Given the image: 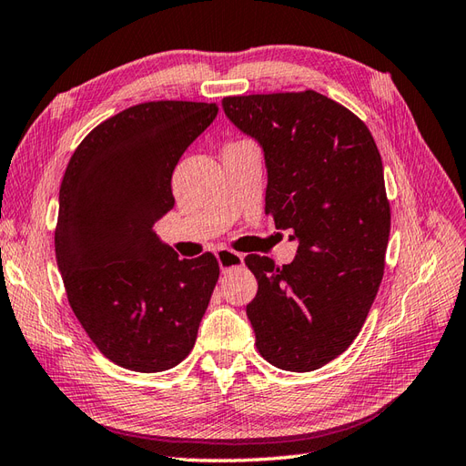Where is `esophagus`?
<instances>
[{"label": "esophagus", "instance_id": "34e87169", "mask_svg": "<svg viewBox=\"0 0 466 466\" xmlns=\"http://www.w3.org/2000/svg\"><path fill=\"white\" fill-rule=\"evenodd\" d=\"M217 259H218L220 269H222L224 273L244 266V256L234 252V249H230V248H220V249H217Z\"/></svg>", "mask_w": 466, "mask_h": 466}]
</instances>
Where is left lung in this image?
<instances>
[{
    "instance_id": "8db88e82",
    "label": "left lung",
    "mask_w": 466,
    "mask_h": 466,
    "mask_svg": "<svg viewBox=\"0 0 466 466\" xmlns=\"http://www.w3.org/2000/svg\"><path fill=\"white\" fill-rule=\"evenodd\" d=\"M268 167L266 214L291 230L288 266L249 254L258 295L246 307L269 364L311 372L360 332L384 276L390 202L384 167L360 117L315 90L222 100Z\"/></svg>"
}]
</instances>
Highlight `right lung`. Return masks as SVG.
I'll return each instance as SVG.
<instances>
[{
    "mask_svg": "<svg viewBox=\"0 0 466 466\" xmlns=\"http://www.w3.org/2000/svg\"><path fill=\"white\" fill-rule=\"evenodd\" d=\"M217 104L131 106L82 139L61 183L56 264L68 303L98 350L134 372H163L193 350L220 268L178 259L153 226L175 205L171 177Z\"/></svg>",
    "mask_w": 466,
    "mask_h": 466,
    "instance_id": "1",
    "label": "right lung"
}]
</instances>
